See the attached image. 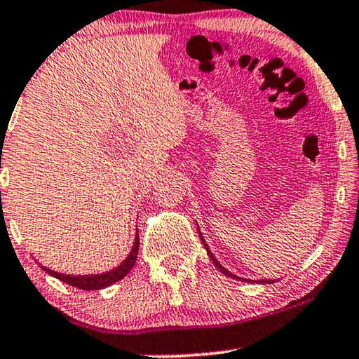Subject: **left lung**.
<instances>
[{"instance_id": "left-lung-1", "label": "left lung", "mask_w": 359, "mask_h": 359, "mask_svg": "<svg viewBox=\"0 0 359 359\" xmlns=\"http://www.w3.org/2000/svg\"><path fill=\"white\" fill-rule=\"evenodd\" d=\"M198 234H200V239H201V242H203V245H205V249H206V252H208V255H210V259L211 260H213V264L216 265V269H218L219 271H221V273H224L226 276H231V278H234V280H239V281H247V283H252V281H254V283H262V285H264V283H275L276 280H247V278H241V276H237V275H234V273H231V271L229 270H226L224 269V266L223 265H221L219 264V262L218 260H216V257L213 255V252H211L210 249H208V245H206V242H205V239H203V236H201V232H200V229H198Z\"/></svg>"}]
</instances>
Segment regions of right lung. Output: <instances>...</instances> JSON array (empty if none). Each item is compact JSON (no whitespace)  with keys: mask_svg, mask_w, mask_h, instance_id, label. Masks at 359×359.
I'll list each match as a JSON object with an SVG mask.
<instances>
[{"mask_svg":"<svg viewBox=\"0 0 359 359\" xmlns=\"http://www.w3.org/2000/svg\"><path fill=\"white\" fill-rule=\"evenodd\" d=\"M138 247H140V236H138V232H136L133 247H131V250H130L127 259H125L118 266H115V269L105 271V273L65 275V273H58V271H55V270H50V269H47V266H42V270L47 271L48 275L55 276V278L65 281L67 285L79 287V290H84V291L102 290V287H107L110 285H114V283L122 280L123 276H127L128 271L133 269V265L136 264V257H138Z\"/></svg>","mask_w":359,"mask_h":359,"instance_id":"obj_1","label":"right lung"}]
</instances>
